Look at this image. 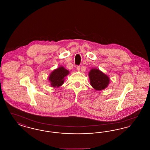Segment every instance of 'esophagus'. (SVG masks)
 <instances>
[{"mask_svg":"<svg viewBox=\"0 0 150 150\" xmlns=\"http://www.w3.org/2000/svg\"><path fill=\"white\" fill-rule=\"evenodd\" d=\"M76 69H77V70H78V71H80V66H77Z\"/></svg>","mask_w":150,"mask_h":150,"instance_id":"esophagus-1","label":"esophagus"}]
</instances>
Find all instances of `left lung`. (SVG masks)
I'll return each mask as SVG.
<instances>
[{"label": "left lung", "instance_id": "obj_1", "mask_svg": "<svg viewBox=\"0 0 150 150\" xmlns=\"http://www.w3.org/2000/svg\"><path fill=\"white\" fill-rule=\"evenodd\" d=\"M90 84L96 90L104 89L108 86L109 79L107 75L99 70L93 69L89 73Z\"/></svg>", "mask_w": 150, "mask_h": 150}]
</instances>
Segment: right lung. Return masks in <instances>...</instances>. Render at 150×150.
I'll use <instances>...</instances> for the list:
<instances>
[{"instance_id":"add662e5","label":"right lung","mask_w":150,"mask_h":150,"mask_svg":"<svg viewBox=\"0 0 150 150\" xmlns=\"http://www.w3.org/2000/svg\"><path fill=\"white\" fill-rule=\"evenodd\" d=\"M69 73V71L62 66L54 70L50 74L48 79L51 82V86L54 88H59L61 86L64 82L65 78Z\"/></svg>"}]
</instances>
